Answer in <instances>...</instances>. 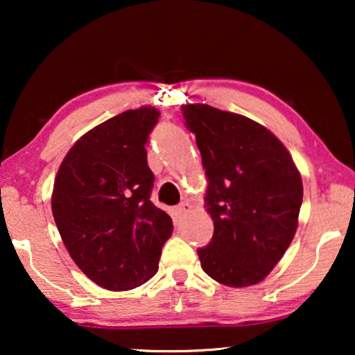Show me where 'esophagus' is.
Returning <instances> with one entry per match:
<instances>
[{
  "label": "esophagus",
  "instance_id": "1",
  "mask_svg": "<svg viewBox=\"0 0 355 355\" xmlns=\"http://www.w3.org/2000/svg\"><path fill=\"white\" fill-rule=\"evenodd\" d=\"M174 211H176V215H184V213L191 211V205H189L187 202H182V203H179L176 208H174Z\"/></svg>",
  "mask_w": 355,
  "mask_h": 355
}]
</instances>
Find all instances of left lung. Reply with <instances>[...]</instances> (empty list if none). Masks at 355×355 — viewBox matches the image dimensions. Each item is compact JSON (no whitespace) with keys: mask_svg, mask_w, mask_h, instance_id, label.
I'll return each instance as SVG.
<instances>
[{"mask_svg":"<svg viewBox=\"0 0 355 355\" xmlns=\"http://www.w3.org/2000/svg\"><path fill=\"white\" fill-rule=\"evenodd\" d=\"M208 179L205 205L215 231L197 250L205 273L231 288L260 283L297 230L302 179L283 144L245 116L184 105Z\"/></svg>","mask_w":355,"mask_h":355,"instance_id":"1","label":"left lung"}]
</instances>
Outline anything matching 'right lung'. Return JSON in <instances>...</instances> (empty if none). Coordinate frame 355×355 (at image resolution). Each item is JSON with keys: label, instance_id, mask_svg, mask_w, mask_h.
<instances>
[{"label": "right lung", "instance_id": "1", "mask_svg": "<svg viewBox=\"0 0 355 355\" xmlns=\"http://www.w3.org/2000/svg\"><path fill=\"white\" fill-rule=\"evenodd\" d=\"M158 118V110L144 106L105 121L77 140L58 169V231L76 265L105 289L147 283L171 237V218L150 200L155 176L145 145Z\"/></svg>", "mask_w": 355, "mask_h": 355}]
</instances>
